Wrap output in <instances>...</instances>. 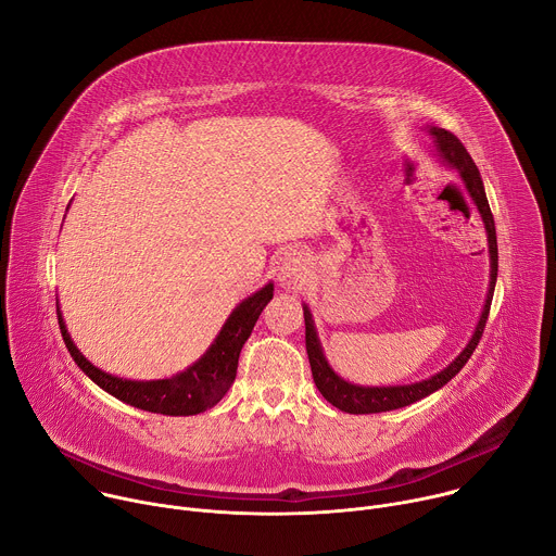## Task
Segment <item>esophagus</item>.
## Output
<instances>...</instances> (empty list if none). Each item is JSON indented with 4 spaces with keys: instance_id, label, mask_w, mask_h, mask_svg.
<instances>
[{
    "instance_id": "obj_1",
    "label": "esophagus",
    "mask_w": 556,
    "mask_h": 556,
    "mask_svg": "<svg viewBox=\"0 0 556 556\" xmlns=\"http://www.w3.org/2000/svg\"><path fill=\"white\" fill-rule=\"evenodd\" d=\"M312 270V260L303 249H292L286 253L279 268V283L288 290H299Z\"/></svg>"
}]
</instances>
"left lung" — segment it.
<instances>
[{
  "mask_svg": "<svg viewBox=\"0 0 556 556\" xmlns=\"http://www.w3.org/2000/svg\"><path fill=\"white\" fill-rule=\"evenodd\" d=\"M429 134L433 136V142L442 157V163L457 169L470 200L475 202V206H478V211L482 215V222H484V228L489 235V255H491V283H489L486 303H484V309L480 316V324H478V328H475L468 345L459 352V356L448 367H444L442 371H438L435 376H431L427 380L412 382V384H395V387H363V384L343 380L326 361L319 337H316V330H314L309 307L303 305L305 350H307L314 384L324 393V399L330 405H334L337 409H341L345 414H380V412L401 409V407H407V405H414V403L427 399L429 393L444 387L466 365V361L470 358L475 348H478V343L484 334V328H486L491 301H493V292H495V281H497V232H495V219H493V213H491V206L486 200L484 182L478 172V165L472 163V157L468 155L464 144L457 140V136H453L451 131L440 129V127H429Z\"/></svg>",
  "mask_w": 556,
  "mask_h": 556,
  "instance_id": "1",
  "label": "left lung"
}]
</instances>
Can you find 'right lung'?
Returning <instances> with one entry per match:
<instances>
[{
    "mask_svg": "<svg viewBox=\"0 0 556 556\" xmlns=\"http://www.w3.org/2000/svg\"><path fill=\"white\" fill-rule=\"evenodd\" d=\"M273 283H266L262 290L244 299L237 305L226 324L222 326L217 339L211 348L185 371L163 378V380H125L103 369L94 367L78 348L72 343L61 309L56 305V319L63 343L74 358V363L81 367L101 389L112 393L114 399L151 414L163 416H195L211 407H215L237 374V361L244 343L249 341L262 309L273 299Z\"/></svg>",
    "mask_w": 556,
    "mask_h": 556,
    "instance_id": "add662e5",
    "label": "right lung"
}]
</instances>
